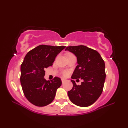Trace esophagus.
Here are the masks:
<instances>
[{"mask_svg":"<svg viewBox=\"0 0 128 128\" xmlns=\"http://www.w3.org/2000/svg\"><path fill=\"white\" fill-rule=\"evenodd\" d=\"M66 81V79H64V78H62V83L63 84V83H64Z\"/></svg>","mask_w":128,"mask_h":128,"instance_id":"34e87169","label":"esophagus"}]
</instances>
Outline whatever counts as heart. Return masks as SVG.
Here are the masks:
<instances>
[{"label":"heart","instance_id":"1","mask_svg":"<svg viewBox=\"0 0 128 128\" xmlns=\"http://www.w3.org/2000/svg\"><path fill=\"white\" fill-rule=\"evenodd\" d=\"M62 74L64 76H66L67 74H68V72L66 70H64L62 72Z\"/></svg>","mask_w":128,"mask_h":128}]
</instances>
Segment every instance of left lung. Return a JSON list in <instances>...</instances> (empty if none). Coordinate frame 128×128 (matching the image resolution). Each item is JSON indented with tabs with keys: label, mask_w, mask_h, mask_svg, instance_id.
Instances as JSON below:
<instances>
[{
	"label": "left lung",
	"mask_w": 128,
	"mask_h": 128,
	"mask_svg": "<svg viewBox=\"0 0 128 128\" xmlns=\"http://www.w3.org/2000/svg\"><path fill=\"white\" fill-rule=\"evenodd\" d=\"M74 54L78 66L72 76V79L84 80L77 85L74 80L72 90L68 92L72 102L80 107H88L96 101L103 92L106 79L105 64L98 51L83 45L68 46L66 48Z\"/></svg>",
	"instance_id": "obj_1"
}]
</instances>
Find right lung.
<instances>
[{
  "instance_id": "obj_1",
  "label": "right lung",
  "mask_w": 128,
  "mask_h": 128,
  "mask_svg": "<svg viewBox=\"0 0 128 128\" xmlns=\"http://www.w3.org/2000/svg\"><path fill=\"white\" fill-rule=\"evenodd\" d=\"M66 46L40 45L26 55L21 66L20 82L26 98L38 107L50 104L55 98L62 80L55 77L51 81L44 79V69L52 66L55 58Z\"/></svg>"
}]
</instances>
